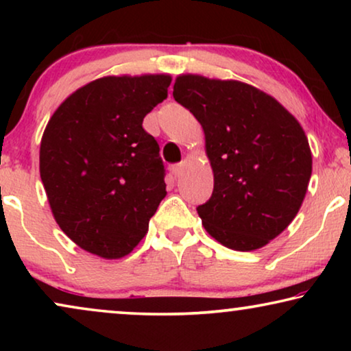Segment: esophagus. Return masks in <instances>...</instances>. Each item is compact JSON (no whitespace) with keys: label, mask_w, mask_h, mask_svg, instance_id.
Wrapping results in <instances>:
<instances>
[{"label":"esophagus","mask_w":351,"mask_h":351,"mask_svg":"<svg viewBox=\"0 0 351 351\" xmlns=\"http://www.w3.org/2000/svg\"><path fill=\"white\" fill-rule=\"evenodd\" d=\"M184 167H185V162H179V165H172L171 166V172L174 176H180L182 172H184Z\"/></svg>","instance_id":"esophagus-1"}]
</instances>
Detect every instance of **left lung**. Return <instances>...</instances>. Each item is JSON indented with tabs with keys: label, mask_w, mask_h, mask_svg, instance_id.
I'll return each mask as SVG.
<instances>
[{
	"label": "left lung",
	"mask_w": 351,
	"mask_h": 351,
	"mask_svg": "<svg viewBox=\"0 0 351 351\" xmlns=\"http://www.w3.org/2000/svg\"><path fill=\"white\" fill-rule=\"evenodd\" d=\"M172 95L204 131L214 191L196 210L206 232L234 251L263 247L294 220L308 189L311 150L300 123L241 81L180 75Z\"/></svg>",
	"instance_id": "left-lung-1"
}]
</instances>
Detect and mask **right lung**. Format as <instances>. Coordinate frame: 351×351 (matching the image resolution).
I'll return each instance as SVG.
<instances>
[{"instance_id":"add662e5","label":"right lung","mask_w":351,"mask_h":351,"mask_svg":"<svg viewBox=\"0 0 351 351\" xmlns=\"http://www.w3.org/2000/svg\"><path fill=\"white\" fill-rule=\"evenodd\" d=\"M169 75L104 76L76 89L45 129L40 176L66 237L102 258L128 256L166 196L165 166L143 118Z\"/></svg>"}]
</instances>
